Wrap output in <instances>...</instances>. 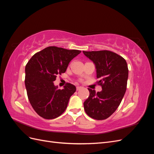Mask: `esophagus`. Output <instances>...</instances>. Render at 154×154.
Returning a JSON list of instances; mask_svg holds the SVG:
<instances>
[{"instance_id":"1","label":"esophagus","mask_w":154,"mask_h":154,"mask_svg":"<svg viewBox=\"0 0 154 154\" xmlns=\"http://www.w3.org/2000/svg\"><path fill=\"white\" fill-rule=\"evenodd\" d=\"M81 88H82V87H76V90L77 91L81 89Z\"/></svg>"}]
</instances>
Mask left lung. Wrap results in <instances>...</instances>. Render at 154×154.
Masks as SVG:
<instances>
[{
  "mask_svg": "<svg viewBox=\"0 0 154 154\" xmlns=\"http://www.w3.org/2000/svg\"><path fill=\"white\" fill-rule=\"evenodd\" d=\"M95 64L97 82L101 92L88 88L89 97L83 103L86 114L91 118L103 120L118 109L127 90L128 69L126 60L110 51H83Z\"/></svg>",
  "mask_w": 154,
  "mask_h": 154,
  "instance_id": "1",
  "label": "left lung"
}]
</instances>
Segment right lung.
I'll list each match as a JSON object with an SVG mask.
<instances>
[{
    "mask_svg": "<svg viewBox=\"0 0 154 154\" xmlns=\"http://www.w3.org/2000/svg\"><path fill=\"white\" fill-rule=\"evenodd\" d=\"M81 51L50 46L35 53L25 68V85L29 101L42 118L52 119L66 110L76 87L67 83L63 89L54 85L58 74L66 71L69 62Z\"/></svg>",
    "mask_w": 154,
    "mask_h": 154,
    "instance_id": "right-lung-1",
    "label": "right lung"
}]
</instances>
